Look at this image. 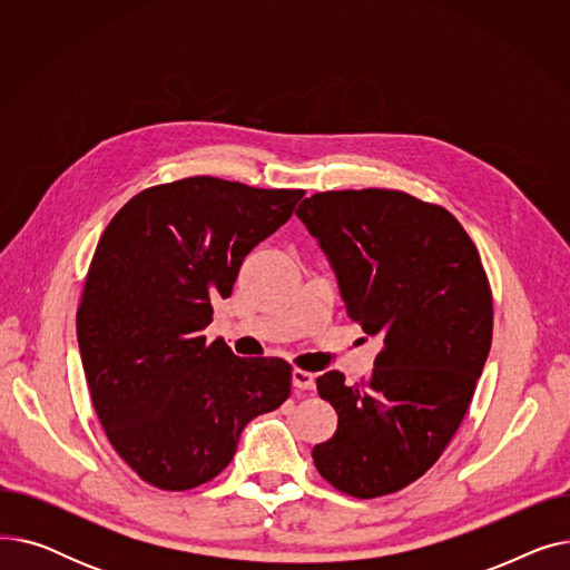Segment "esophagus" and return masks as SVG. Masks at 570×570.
<instances>
[{
    "instance_id": "obj_1",
    "label": "esophagus",
    "mask_w": 570,
    "mask_h": 570,
    "mask_svg": "<svg viewBox=\"0 0 570 570\" xmlns=\"http://www.w3.org/2000/svg\"><path fill=\"white\" fill-rule=\"evenodd\" d=\"M291 381H293V387H297V391H314V385H316V376L312 372H305V370H293Z\"/></svg>"
}]
</instances>
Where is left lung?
Masks as SVG:
<instances>
[{
  "label": "left lung",
  "mask_w": 570,
  "mask_h": 570,
  "mask_svg": "<svg viewBox=\"0 0 570 570\" xmlns=\"http://www.w3.org/2000/svg\"><path fill=\"white\" fill-rule=\"evenodd\" d=\"M295 215L331 261L346 314L383 337L367 381L316 379L340 421L314 464L344 494H393L441 458L471 404L492 344L488 275L462 224L404 191H323Z\"/></svg>",
  "instance_id": "1"
}]
</instances>
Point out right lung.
Listing matches in <instances>:
<instances>
[{
	"instance_id": "obj_1",
	"label": "right lung",
	"mask_w": 570,
	"mask_h": 570,
	"mask_svg": "<svg viewBox=\"0 0 570 570\" xmlns=\"http://www.w3.org/2000/svg\"><path fill=\"white\" fill-rule=\"evenodd\" d=\"M303 189L187 177L136 194L106 226L76 316L82 370L108 441L145 483L213 481L256 415L291 395L282 357L205 344L213 303Z\"/></svg>"
}]
</instances>
